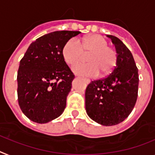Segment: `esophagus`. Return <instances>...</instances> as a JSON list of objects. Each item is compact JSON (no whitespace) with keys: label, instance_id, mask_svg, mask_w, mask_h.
Instances as JSON below:
<instances>
[{"label":"esophagus","instance_id":"esophagus-1","mask_svg":"<svg viewBox=\"0 0 155 155\" xmlns=\"http://www.w3.org/2000/svg\"><path fill=\"white\" fill-rule=\"evenodd\" d=\"M84 81H85V83L86 84H90V83H91V81H90V80H88V79H86V78H84Z\"/></svg>","mask_w":155,"mask_h":155}]
</instances>
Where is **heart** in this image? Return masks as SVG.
Listing matches in <instances>:
<instances>
[{"mask_svg": "<svg viewBox=\"0 0 155 155\" xmlns=\"http://www.w3.org/2000/svg\"><path fill=\"white\" fill-rule=\"evenodd\" d=\"M107 40L99 35H92L81 41L70 39L62 49L64 61L72 65L83 61L87 55L88 63L77 64L72 67L74 72L87 76H106L110 75L117 62V53L108 45Z\"/></svg>", "mask_w": 155, "mask_h": 155, "instance_id": "heart-1", "label": "heart"}]
</instances>
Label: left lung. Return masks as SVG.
Instances as JSON below:
<instances>
[{
	"mask_svg": "<svg viewBox=\"0 0 155 155\" xmlns=\"http://www.w3.org/2000/svg\"><path fill=\"white\" fill-rule=\"evenodd\" d=\"M115 45L117 62L111 73L94 80L85 92L86 111L93 120L116 125L128 117L138 97L139 74L132 53L118 38L107 35Z\"/></svg>",
	"mask_w": 155,
	"mask_h": 155,
	"instance_id": "8db88e82",
	"label": "left lung"
}]
</instances>
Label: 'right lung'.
Segmentation results:
<instances>
[{
  "label": "right lung",
  "mask_w": 155,
  "mask_h": 155,
  "mask_svg": "<svg viewBox=\"0 0 155 155\" xmlns=\"http://www.w3.org/2000/svg\"><path fill=\"white\" fill-rule=\"evenodd\" d=\"M80 31H60L38 38L30 45L17 74L19 106L32 121L43 124L58 117L66 106L75 75L62 49Z\"/></svg>",
  "instance_id": "right-lung-1"
}]
</instances>
